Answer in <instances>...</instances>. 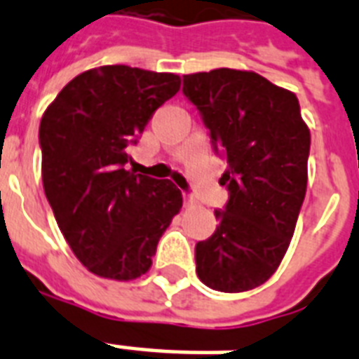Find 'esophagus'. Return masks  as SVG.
Here are the masks:
<instances>
[{
  "label": "esophagus",
  "instance_id": "obj_1",
  "mask_svg": "<svg viewBox=\"0 0 359 359\" xmlns=\"http://www.w3.org/2000/svg\"><path fill=\"white\" fill-rule=\"evenodd\" d=\"M194 205H196V199L188 196V194H184V207H194Z\"/></svg>",
  "mask_w": 359,
  "mask_h": 359
}]
</instances>
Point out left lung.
I'll list each match as a JSON object with an SVG mask.
<instances>
[{
	"label": "left lung",
	"instance_id": "8db88e82",
	"mask_svg": "<svg viewBox=\"0 0 359 359\" xmlns=\"http://www.w3.org/2000/svg\"><path fill=\"white\" fill-rule=\"evenodd\" d=\"M182 93L227 160L229 201L218 227L197 242V276L222 292H244L272 278L289 250L307 188L311 135L294 93L251 70L184 76Z\"/></svg>",
	"mask_w": 359,
	"mask_h": 359
}]
</instances>
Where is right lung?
Here are the masks:
<instances>
[{"instance_id":"add662e5","label":"right lung","mask_w":359,"mask_h":359,"mask_svg":"<svg viewBox=\"0 0 359 359\" xmlns=\"http://www.w3.org/2000/svg\"><path fill=\"white\" fill-rule=\"evenodd\" d=\"M180 89L171 72L106 65L81 72L42 115V184L78 261L98 278L149 272L163 231L182 208L171 180L126 169L128 147Z\"/></svg>"}]
</instances>
